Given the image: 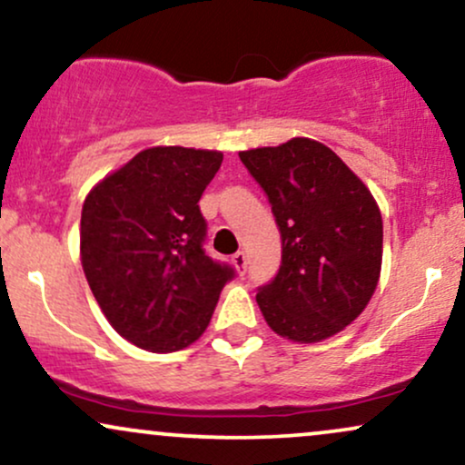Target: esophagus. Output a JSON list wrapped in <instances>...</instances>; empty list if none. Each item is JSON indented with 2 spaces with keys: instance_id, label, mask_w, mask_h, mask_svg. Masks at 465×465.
<instances>
[{
  "instance_id": "obj_1",
  "label": "esophagus",
  "mask_w": 465,
  "mask_h": 465,
  "mask_svg": "<svg viewBox=\"0 0 465 465\" xmlns=\"http://www.w3.org/2000/svg\"><path fill=\"white\" fill-rule=\"evenodd\" d=\"M232 264L236 266L238 275H244V271H247V264H249V255L244 253V251H238V253H233L232 257Z\"/></svg>"
}]
</instances>
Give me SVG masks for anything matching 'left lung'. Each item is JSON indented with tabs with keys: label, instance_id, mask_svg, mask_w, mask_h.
Segmentation results:
<instances>
[{
	"label": "left lung",
	"instance_id": "left-lung-1",
	"mask_svg": "<svg viewBox=\"0 0 465 465\" xmlns=\"http://www.w3.org/2000/svg\"><path fill=\"white\" fill-rule=\"evenodd\" d=\"M282 232V266L260 288L262 316L282 338L314 344L366 310L383 260L381 210L327 144L296 136L240 151Z\"/></svg>",
	"mask_w": 465,
	"mask_h": 465
}]
</instances>
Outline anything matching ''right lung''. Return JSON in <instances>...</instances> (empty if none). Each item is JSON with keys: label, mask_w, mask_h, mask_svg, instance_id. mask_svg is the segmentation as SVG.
Masks as SVG:
<instances>
[{"label": "right lung", "mask_w": 465, "mask_h": 465, "mask_svg": "<svg viewBox=\"0 0 465 465\" xmlns=\"http://www.w3.org/2000/svg\"><path fill=\"white\" fill-rule=\"evenodd\" d=\"M221 162L214 149L149 147L84 199V275L112 329L138 349L173 353L197 342L233 275L201 249L199 199Z\"/></svg>", "instance_id": "obj_1"}]
</instances>
